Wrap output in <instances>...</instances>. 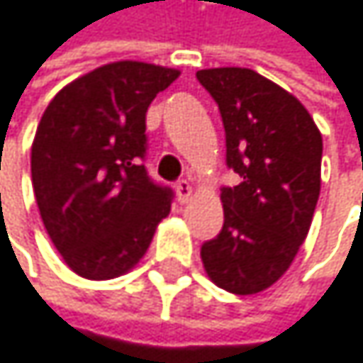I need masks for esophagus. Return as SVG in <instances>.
<instances>
[{
	"label": "esophagus",
	"instance_id": "1",
	"mask_svg": "<svg viewBox=\"0 0 363 363\" xmlns=\"http://www.w3.org/2000/svg\"><path fill=\"white\" fill-rule=\"evenodd\" d=\"M176 196H178V202H180V204H185V202L191 200L194 189H191V185H189V180H178V183H176Z\"/></svg>",
	"mask_w": 363,
	"mask_h": 363
}]
</instances>
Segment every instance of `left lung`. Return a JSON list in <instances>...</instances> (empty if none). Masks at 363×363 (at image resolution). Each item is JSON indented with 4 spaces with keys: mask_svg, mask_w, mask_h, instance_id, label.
I'll use <instances>...</instances> for the list:
<instances>
[{
    "mask_svg": "<svg viewBox=\"0 0 363 363\" xmlns=\"http://www.w3.org/2000/svg\"><path fill=\"white\" fill-rule=\"evenodd\" d=\"M219 106L225 161L238 176L221 189L223 230L202 245L211 281L236 296L274 285L306 240L321 191L323 140L308 110L249 67L200 69Z\"/></svg>",
    "mask_w": 363,
    "mask_h": 363,
    "instance_id": "left-lung-1",
    "label": "left lung"
}]
</instances>
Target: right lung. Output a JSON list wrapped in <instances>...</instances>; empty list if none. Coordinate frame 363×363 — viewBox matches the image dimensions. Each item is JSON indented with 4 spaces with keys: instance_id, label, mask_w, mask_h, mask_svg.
<instances>
[{
    "instance_id": "obj_1",
    "label": "right lung",
    "mask_w": 363,
    "mask_h": 363,
    "mask_svg": "<svg viewBox=\"0 0 363 363\" xmlns=\"http://www.w3.org/2000/svg\"><path fill=\"white\" fill-rule=\"evenodd\" d=\"M180 76L142 61L101 65L63 86L31 146V183L63 262L91 281L129 272L167 217L172 189L150 180L146 110Z\"/></svg>"
}]
</instances>
